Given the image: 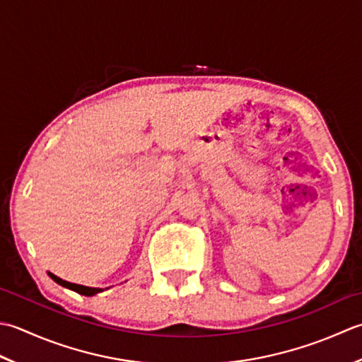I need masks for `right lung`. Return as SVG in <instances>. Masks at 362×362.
<instances>
[{
    "label": "right lung",
    "mask_w": 362,
    "mask_h": 362,
    "mask_svg": "<svg viewBox=\"0 0 362 362\" xmlns=\"http://www.w3.org/2000/svg\"><path fill=\"white\" fill-rule=\"evenodd\" d=\"M48 275H49V278L53 279V281H56L59 286L67 287V289L75 291V292H78V293H81V295H86V297H93V295H97V293L105 291V289H101V287H88V286H83V284L69 283V281H65V279L56 276L54 274H51V272H48ZM106 289H107V287H106Z\"/></svg>",
    "instance_id": "add662e5"
}]
</instances>
